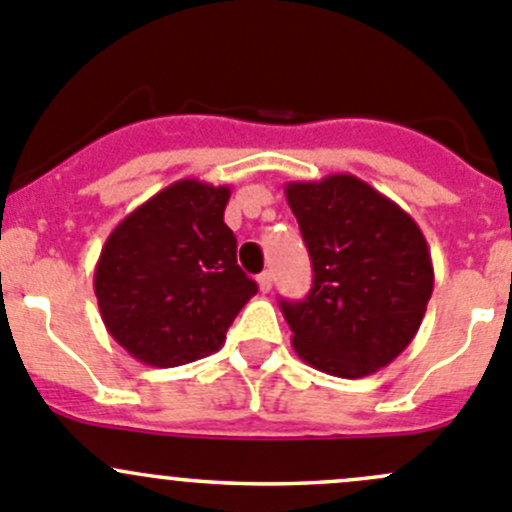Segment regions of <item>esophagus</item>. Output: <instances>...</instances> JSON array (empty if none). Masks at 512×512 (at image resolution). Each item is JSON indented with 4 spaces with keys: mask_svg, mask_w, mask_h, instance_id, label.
<instances>
[{
    "mask_svg": "<svg viewBox=\"0 0 512 512\" xmlns=\"http://www.w3.org/2000/svg\"><path fill=\"white\" fill-rule=\"evenodd\" d=\"M257 285H260L262 292H270L272 290V272H262V275L257 277Z\"/></svg>",
    "mask_w": 512,
    "mask_h": 512,
    "instance_id": "1",
    "label": "esophagus"
}]
</instances>
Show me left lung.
<instances>
[{
    "mask_svg": "<svg viewBox=\"0 0 512 512\" xmlns=\"http://www.w3.org/2000/svg\"><path fill=\"white\" fill-rule=\"evenodd\" d=\"M287 205L312 260L305 300H282L300 360L335 377H365L413 342L433 295V260L418 222L357 180L290 182Z\"/></svg>",
    "mask_w": 512,
    "mask_h": 512,
    "instance_id": "1",
    "label": "left lung"
}]
</instances>
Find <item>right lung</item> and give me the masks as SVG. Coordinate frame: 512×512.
Returning <instances> with one entry per match:
<instances>
[{
    "label": "right lung",
    "instance_id": "add662e5",
    "mask_svg": "<svg viewBox=\"0 0 512 512\" xmlns=\"http://www.w3.org/2000/svg\"><path fill=\"white\" fill-rule=\"evenodd\" d=\"M227 200V185L175 182L124 217L99 252V315L145 365L177 367L217 352L257 292L237 265Z\"/></svg>",
    "mask_w": 512,
    "mask_h": 512
}]
</instances>
